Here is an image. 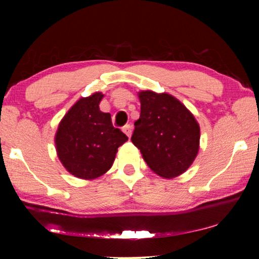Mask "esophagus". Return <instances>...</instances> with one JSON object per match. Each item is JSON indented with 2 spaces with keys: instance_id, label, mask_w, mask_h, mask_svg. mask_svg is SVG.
<instances>
[{
  "instance_id": "obj_1",
  "label": "esophagus",
  "mask_w": 259,
  "mask_h": 259,
  "mask_svg": "<svg viewBox=\"0 0 259 259\" xmlns=\"http://www.w3.org/2000/svg\"><path fill=\"white\" fill-rule=\"evenodd\" d=\"M132 125H126V126H123V128H122V131H123V133L126 134L127 137H131V134H132Z\"/></svg>"
}]
</instances>
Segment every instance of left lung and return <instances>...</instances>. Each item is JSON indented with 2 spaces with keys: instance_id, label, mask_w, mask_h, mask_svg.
Listing matches in <instances>:
<instances>
[{
  "instance_id": "1",
  "label": "left lung",
  "mask_w": 259,
  "mask_h": 259,
  "mask_svg": "<svg viewBox=\"0 0 259 259\" xmlns=\"http://www.w3.org/2000/svg\"><path fill=\"white\" fill-rule=\"evenodd\" d=\"M138 97L141 108L134 122V146L155 175L166 179L183 175L199 151V123L171 94L141 91Z\"/></svg>"
}]
</instances>
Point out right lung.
Returning a JSON list of instances; mask_svg holds the SVG:
<instances>
[{"mask_svg":"<svg viewBox=\"0 0 259 259\" xmlns=\"http://www.w3.org/2000/svg\"><path fill=\"white\" fill-rule=\"evenodd\" d=\"M101 92L81 98L66 113L55 133L56 153L67 171L80 179L104 176L115 160L118 147L128 138L100 111Z\"/></svg>","mask_w":259,"mask_h":259,"instance_id":"right-lung-1","label":"right lung"}]
</instances>
